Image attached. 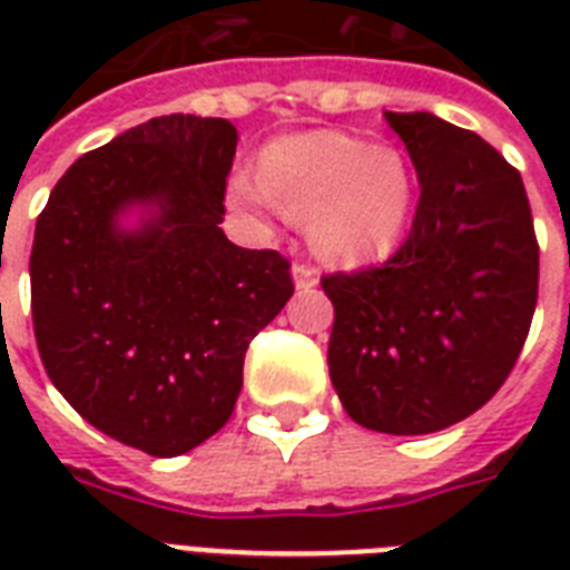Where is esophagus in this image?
Returning <instances> with one entry per match:
<instances>
[{
  "label": "esophagus",
  "mask_w": 570,
  "mask_h": 570,
  "mask_svg": "<svg viewBox=\"0 0 570 570\" xmlns=\"http://www.w3.org/2000/svg\"><path fill=\"white\" fill-rule=\"evenodd\" d=\"M293 281H295V289H302V293H307V289H313V286L320 284V275H316V268L307 266V263H295V266H293Z\"/></svg>",
  "instance_id": "1"
}]
</instances>
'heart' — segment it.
I'll return each instance as SVG.
<instances>
[{"mask_svg":"<svg viewBox=\"0 0 570 570\" xmlns=\"http://www.w3.org/2000/svg\"><path fill=\"white\" fill-rule=\"evenodd\" d=\"M233 206L311 218V245L325 263L364 266L396 248L414 209V177L396 150L346 132L281 138L263 156V177L236 171Z\"/></svg>","mask_w":570,"mask_h":570,"instance_id":"b5f03b06","label":"heart"}]
</instances>
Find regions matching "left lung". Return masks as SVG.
<instances>
[{"instance_id": "8db88e82", "label": "left lung", "mask_w": 570, "mask_h": 570, "mask_svg": "<svg viewBox=\"0 0 570 570\" xmlns=\"http://www.w3.org/2000/svg\"><path fill=\"white\" fill-rule=\"evenodd\" d=\"M420 204L384 266L322 277L334 304L331 384L346 414L384 434H432L509 379L539 302V242L521 174L470 129L384 111Z\"/></svg>"}]
</instances>
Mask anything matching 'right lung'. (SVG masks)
<instances>
[{"mask_svg":"<svg viewBox=\"0 0 570 570\" xmlns=\"http://www.w3.org/2000/svg\"><path fill=\"white\" fill-rule=\"evenodd\" d=\"M236 141L224 118L147 120L76 159L35 227L43 370L94 429L156 459L230 420L248 343L293 295L277 250L218 227Z\"/></svg>","mask_w":570,"mask_h":570,"instance_id":"right-lung-1","label":"right lung"}]
</instances>
